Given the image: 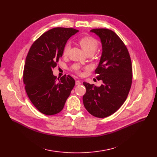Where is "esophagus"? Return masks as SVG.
Returning a JSON list of instances; mask_svg holds the SVG:
<instances>
[{
    "instance_id": "34e87169",
    "label": "esophagus",
    "mask_w": 157,
    "mask_h": 157,
    "mask_svg": "<svg viewBox=\"0 0 157 157\" xmlns=\"http://www.w3.org/2000/svg\"><path fill=\"white\" fill-rule=\"evenodd\" d=\"M76 85H81V81H79V80L76 81Z\"/></svg>"
}]
</instances>
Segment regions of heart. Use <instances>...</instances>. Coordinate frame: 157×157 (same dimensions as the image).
I'll return each mask as SVG.
<instances>
[{"mask_svg":"<svg viewBox=\"0 0 157 157\" xmlns=\"http://www.w3.org/2000/svg\"><path fill=\"white\" fill-rule=\"evenodd\" d=\"M79 43L81 48L86 52V53H94L98 48V40L92 36H86L81 37L79 39ZM71 48V45L69 43H67L63 50V53L64 55H67L69 49Z\"/></svg>","mask_w":157,"mask_h":157,"instance_id":"1","label":"heart"}]
</instances>
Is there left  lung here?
Listing matches in <instances>:
<instances>
[{"instance_id": "1", "label": "left lung", "mask_w": 157, "mask_h": 157, "mask_svg": "<svg viewBox=\"0 0 157 157\" xmlns=\"http://www.w3.org/2000/svg\"><path fill=\"white\" fill-rule=\"evenodd\" d=\"M101 39L102 52L97 68L96 86L84 82L86 93L83 97L86 109L97 118H105L116 112L125 101L132 82V67L128 49L113 31L107 29L90 30Z\"/></svg>"}]
</instances>
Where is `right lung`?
Listing matches in <instances>:
<instances>
[{"label": "right lung", "instance_id": "right-lung-1", "mask_svg": "<svg viewBox=\"0 0 157 157\" xmlns=\"http://www.w3.org/2000/svg\"><path fill=\"white\" fill-rule=\"evenodd\" d=\"M79 30L56 27L41 35L32 44L23 70V83L29 99L46 115L60 113L75 85L69 75L56 78L53 69L63 55L67 40Z\"/></svg>", "mask_w": 157, "mask_h": 157}]
</instances>
